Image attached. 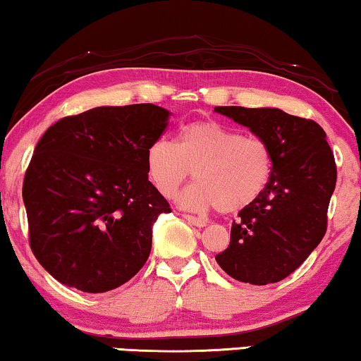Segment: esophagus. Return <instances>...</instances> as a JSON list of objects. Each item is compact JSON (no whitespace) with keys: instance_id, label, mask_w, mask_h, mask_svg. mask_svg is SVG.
I'll return each instance as SVG.
<instances>
[{"instance_id":"esophagus-1","label":"esophagus","mask_w":361,"mask_h":361,"mask_svg":"<svg viewBox=\"0 0 361 361\" xmlns=\"http://www.w3.org/2000/svg\"><path fill=\"white\" fill-rule=\"evenodd\" d=\"M183 217H185V219H186L188 222H190V224L196 226V227H204V226H207V221L200 219V217H195V216H190V214H185Z\"/></svg>"}]
</instances>
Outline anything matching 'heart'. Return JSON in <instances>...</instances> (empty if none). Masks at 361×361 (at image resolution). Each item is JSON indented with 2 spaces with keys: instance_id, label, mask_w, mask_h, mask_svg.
<instances>
[{
  "instance_id": "heart-1",
  "label": "heart",
  "mask_w": 361,
  "mask_h": 361,
  "mask_svg": "<svg viewBox=\"0 0 361 361\" xmlns=\"http://www.w3.org/2000/svg\"><path fill=\"white\" fill-rule=\"evenodd\" d=\"M147 175L157 191L173 197L190 176L192 183L178 197L183 209L235 212L265 191L273 171L271 147L263 137L243 135L214 121L183 128L175 145L160 139L147 150Z\"/></svg>"
}]
</instances>
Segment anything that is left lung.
Instances as JSON below:
<instances>
[{"mask_svg": "<svg viewBox=\"0 0 361 361\" xmlns=\"http://www.w3.org/2000/svg\"><path fill=\"white\" fill-rule=\"evenodd\" d=\"M263 137L271 147L273 171L265 191L232 222L231 245L216 262L233 280L281 281L321 243L337 181L326 132L311 119L278 108H214Z\"/></svg>", "mask_w": 361, "mask_h": 361, "instance_id": "obj_1", "label": "left lung"}]
</instances>
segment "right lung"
<instances>
[{
  "mask_svg": "<svg viewBox=\"0 0 361 361\" xmlns=\"http://www.w3.org/2000/svg\"><path fill=\"white\" fill-rule=\"evenodd\" d=\"M170 116L150 103L99 106L45 130L23 200L30 248L55 280L106 293L145 265L155 221L171 212L145 159Z\"/></svg>",
  "mask_w": 361,
  "mask_h": 361,
  "instance_id": "right-lung-1",
  "label": "right lung"
}]
</instances>
